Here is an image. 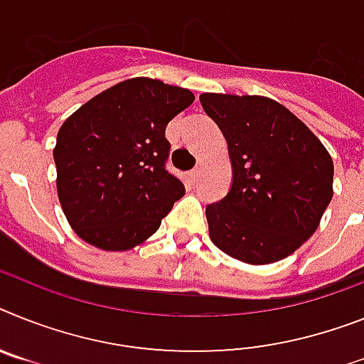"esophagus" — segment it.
I'll use <instances>...</instances> for the list:
<instances>
[{
  "mask_svg": "<svg viewBox=\"0 0 364 364\" xmlns=\"http://www.w3.org/2000/svg\"><path fill=\"white\" fill-rule=\"evenodd\" d=\"M200 173H201V164H198L196 168H192V170H191V176L194 177V179H196V177L200 176Z\"/></svg>",
  "mask_w": 364,
  "mask_h": 364,
  "instance_id": "34e87169",
  "label": "esophagus"
}]
</instances>
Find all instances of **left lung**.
Segmentation results:
<instances>
[{"mask_svg":"<svg viewBox=\"0 0 364 364\" xmlns=\"http://www.w3.org/2000/svg\"><path fill=\"white\" fill-rule=\"evenodd\" d=\"M200 102L224 133L233 166L228 196L205 209L210 240L255 267L289 257L331 201V155L272 97L205 92Z\"/></svg>","mask_w":364,"mask_h":364,"instance_id":"left-lung-1","label":"left lung"}]
</instances>
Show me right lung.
I'll return each instance as SVG.
<instances>
[{
    "label": "right lung",
    "mask_w": 364,
    "mask_h": 364,
    "mask_svg": "<svg viewBox=\"0 0 364 364\" xmlns=\"http://www.w3.org/2000/svg\"><path fill=\"white\" fill-rule=\"evenodd\" d=\"M194 102L188 88L133 77L70 114L53 148L57 194L77 237L105 252L149 239L183 198L168 172V122Z\"/></svg>",
    "instance_id": "right-lung-1"
}]
</instances>
